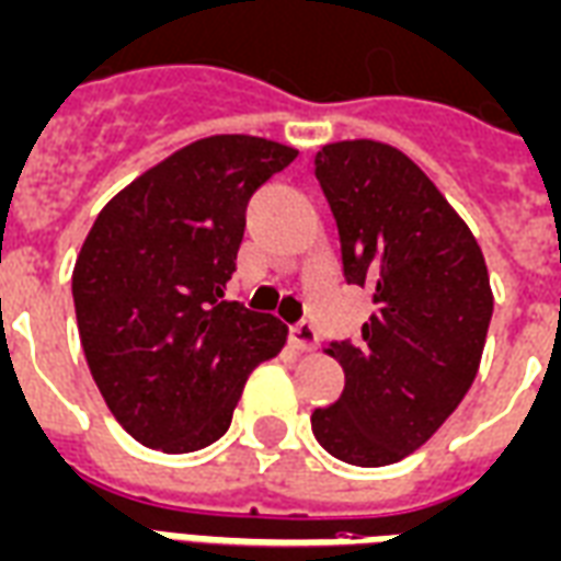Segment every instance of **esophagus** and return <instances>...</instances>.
Returning a JSON list of instances; mask_svg holds the SVG:
<instances>
[{
  "label": "esophagus",
  "instance_id": "esophagus-1",
  "mask_svg": "<svg viewBox=\"0 0 561 561\" xmlns=\"http://www.w3.org/2000/svg\"><path fill=\"white\" fill-rule=\"evenodd\" d=\"M289 343L296 345L298 352H310L316 348V328L310 322H296V325H289Z\"/></svg>",
  "mask_w": 561,
  "mask_h": 561
}]
</instances>
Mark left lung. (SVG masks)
Wrapping results in <instances>:
<instances>
[{"label":"left lung","mask_w":561,"mask_h":561,"mask_svg":"<svg viewBox=\"0 0 561 561\" xmlns=\"http://www.w3.org/2000/svg\"><path fill=\"white\" fill-rule=\"evenodd\" d=\"M334 213L345 284L373 289L360 336L331 340L345 373L313 435L345 465L402 461L470 390L494 296L482 248L435 183L381 141H334L313 156Z\"/></svg>","instance_id":"left-lung-1"}]
</instances>
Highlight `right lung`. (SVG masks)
Returning a JSON list of instances; mask_svg holds the SVG:
<instances>
[{"label":"right lung","mask_w":561,"mask_h":561,"mask_svg":"<svg viewBox=\"0 0 561 561\" xmlns=\"http://www.w3.org/2000/svg\"><path fill=\"white\" fill-rule=\"evenodd\" d=\"M296 156L268 138H201L96 216L76 256V325L105 405L138 444H216L251 369L284 348V322L225 301V286L248 201Z\"/></svg>","instance_id":"1"}]
</instances>
